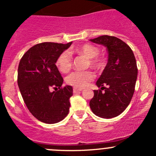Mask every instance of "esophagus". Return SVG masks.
<instances>
[{
	"label": "esophagus",
	"mask_w": 156,
	"mask_h": 156,
	"mask_svg": "<svg viewBox=\"0 0 156 156\" xmlns=\"http://www.w3.org/2000/svg\"><path fill=\"white\" fill-rule=\"evenodd\" d=\"M82 89H80V88H76V87H74L73 88V93H78V92H80L82 91Z\"/></svg>",
	"instance_id": "34e87169"
}]
</instances>
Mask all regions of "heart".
Masks as SVG:
<instances>
[{
	"mask_svg": "<svg viewBox=\"0 0 156 156\" xmlns=\"http://www.w3.org/2000/svg\"><path fill=\"white\" fill-rule=\"evenodd\" d=\"M79 54L83 55L89 59V64L93 68L99 69L103 66V60L98 57L99 50L97 47L91 44H84L76 49ZM57 66L62 73H67L72 66V57L69 52L64 51L59 56L57 60ZM91 71H76L66 77L68 84L76 88L85 87L90 81L93 80Z\"/></svg>",
	"mask_w": 156,
	"mask_h": 156,
	"instance_id": "1",
	"label": "heart"
}]
</instances>
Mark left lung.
<instances>
[{"label": "left lung", "mask_w": 156, "mask_h": 156, "mask_svg": "<svg viewBox=\"0 0 156 156\" xmlns=\"http://www.w3.org/2000/svg\"><path fill=\"white\" fill-rule=\"evenodd\" d=\"M90 41L108 51L107 64L96 83L101 88L93 91L90 109L99 117L113 118L126 109L133 98L138 74L136 58L131 48L115 37L103 35Z\"/></svg>", "instance_id": "left-lung-1"}]
</instances>
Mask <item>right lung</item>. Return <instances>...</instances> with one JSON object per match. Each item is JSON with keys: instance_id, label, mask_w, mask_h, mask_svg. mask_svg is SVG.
<instances>
[{"instance_id": "right-lung-1", "label": "right lung", "mask_w": 156, "mask_h": 156, "mask_svg": "<svg viewBox=\"0 0 156 156\" xmlns=\"http://www.w3.org/2000/svg\"><path fill=\"white\" fill-rule=\"evenodd\" d=\"M71 44H38L23 54L19 63L17 83L23 101L31 114L44 123L59 122L69 112L73 87L61 88L63 80L56 63ZM52 88L55 91H50Z\"/></svg>"}]
</instances>
